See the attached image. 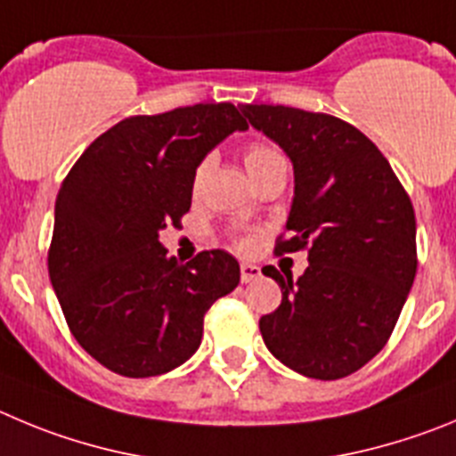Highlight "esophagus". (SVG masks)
I'll return each instance as SVG.
<instances>
[{"label":"esophagus","mask_w":456,"mask_h":456,"mask_svg":"<svg viewBox=\"0 0 456 456\" xmlns=\"http://www.w3.org/2000/svg\"><path fill=\"white\" fill-rule=\"evenodd\" d=\"M261 277V268L254 264H240V281L243 284H249V281H254V279Z\"/></svg>","instance_id":"esophagus-1"}]
</instances>
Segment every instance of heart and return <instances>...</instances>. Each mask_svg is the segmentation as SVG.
I'll list each match as a JSON object with an SVG mask.
<instances>
[{"label": "heart", "instance_id": "obj_1", "mask_svg": "<svg viewBox=\"0 0 456 456\" xmlns=\"http://www.w3.org/2000/svg\"><path fill=\"white\" fill-rule=\"evenodd\" d=\"M243 159H245V167H248V172L252 175V179L261 177L265 170H270V167L277 166V163H284L281 154H279L274 147L265 145V142H249V145L245 147ZM211 166H213V157H207L200 161V166L195 167V175H192V191L198 192L200 188H202Z\"/></svg>", "mask_w": 456, "mask_h": 456}]
</instances>
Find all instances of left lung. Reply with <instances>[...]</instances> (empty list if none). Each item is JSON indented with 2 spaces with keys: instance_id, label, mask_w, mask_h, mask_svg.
Returning <instances> with one entry per match:
<instances>
[{
  "instance_id": "1",
  "label": "left lung",
  "mask_w": 456,
  "mask_h": 456,
  "mask_svg": "<svg viewBox=\"0 0 456 456\" xmlns=\"http://www.w3.org/2000/svg\"><path fill=\"white\" fill-rule=\"evenodd\" d=\"M293 163L295 195L286 238L274 252L309 249L293 281L277 268L281 305L258 320L264 343L290 370L340 379L387 346L416 277V216L375 142L327 113L243 104Z\"/></svg>"
}]
</instances>
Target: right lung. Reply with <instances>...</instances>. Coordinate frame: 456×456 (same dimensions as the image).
<instances>
[{
  "instance_id": "1",
  "label": "right lung",
  "mask_w": 456,
  "mask_h": 456,
  "mask_svg": "<svg viewBox=\"0 0 456 456\" xmlns=\"http://www.w3.org/2000/svg\"><path fill=\"white\" fill-rule=\"evenodd\" d=\"M245 129L229 102L126 118L61 183L49 279L77 343L109 370L154 377L182 366L202 343L207 311L240 281L224 249L179 265L159 232L191 208L200 161Z\"/></svg>"
}]
</instances>
